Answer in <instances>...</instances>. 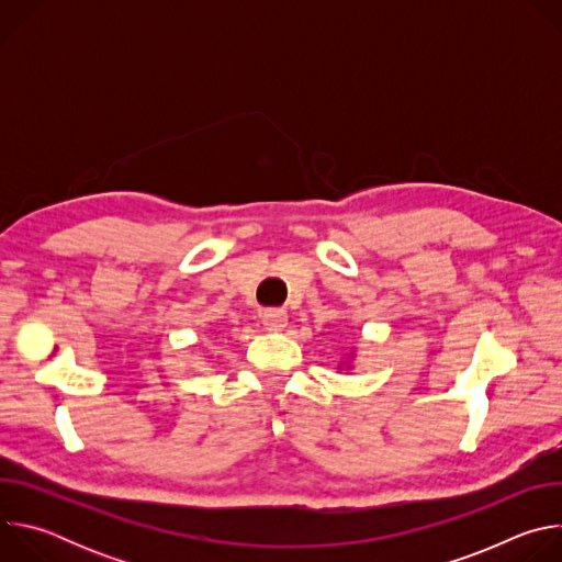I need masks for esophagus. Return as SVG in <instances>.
I'll use <instances>...</instances> for the list:
<instances>
[{
    "instance_id": "34e87169",
    "label": "esophagus",
    "mask_w": 562,
    "mask_h": 562,
    "mask_svg": "<svg viewBox=\"0 0 562 562\" xmlns=\"http://www.w3.org/2000/svg\"><path fill=\"white\" fill-rule=\"evenodd\" d=\"M260 319H262L265 329H269V331H282V329L286 327V323H289V315H286V311H282V308H267Z\"/></svg>"
}]
</instances>
